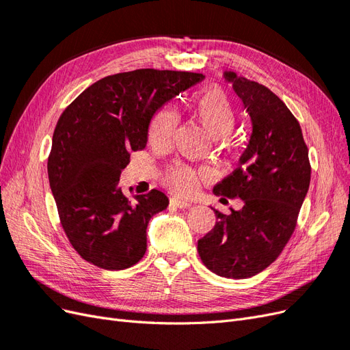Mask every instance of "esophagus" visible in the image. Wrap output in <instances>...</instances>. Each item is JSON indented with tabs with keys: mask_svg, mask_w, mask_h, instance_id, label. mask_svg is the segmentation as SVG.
Masks as SVG:
<instances>
[{
	"mask_svg": "<svg viewBox=\"0 0 350 350\" xmlns=\"http://www.w3.org/2000/svg\"><path fill=\"white\" fill-rule=\"evenodd\" d=\"M171 203L175 204V206L179 207V208H188V207H191V203H189V201L183 200V198H178V197H172V198H171Z\"/></svg>",
	"mask_w": 350,
	"mask_h": 350,
	"instance_id": "1",
	"label": "esophagus"
}]
</instances>
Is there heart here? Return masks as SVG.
I'll return each mask as SVG.
<instances>
[{
	"label": "heart",
	"instance_id": "1",
	"mask_svg": "<svg viewBox=\"0 0 350 350\" xmlns=\"http://www.w3.org/2000/svg\"><path fill=\"white\" fill-rule=\"evenodd\" d=\"M193 112L198 122L213 137L228 135L237 124L235 105L220 88H208L201 92L194 102ZM176 121V113L172 109H159L149 124V143L156 149L167 147L171 144ZM207 174L206 169L175 163L166 169L163 183L175 193L191 194L197 189L200 178Z\"/></svg>",
	"mask_w": 350,
	"mask_h": 350
}]
</instances>
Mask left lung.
I'll use <instances>...</instances> for the list:
<instances>
[{
  "label": "left lung",
  "instance_id": "obj_1",
  "mask_svg": "<svg viewBox=\"0 0 350 350\" xmlns=\"http://www.w3.org/2000/svg\"><path fill=\"white\" fill-rule=\"evenodd\" d=\"M251 116L252 134L239 165L215 185L216 196L241 198V210L216 213V225L198 239L204 266L217 276L247 279L276 260L296 228L308 193L311 165L298 120L270 89L225 71Z\"/></svg>",
  "mask_w": 350,
  "mask_h": 350
}]
</instances>
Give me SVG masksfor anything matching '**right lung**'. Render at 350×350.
<instances>
[{"label":"right lung","mask_w":350,"mask_h":350,"mask_svg":"<svg viewBox=\"0 0 350 350\" xmlns=\"http://www.w3.org/2000/svg\"><path fill=\"white\" fill-rule=\"evenodd\" d=\"M203 74L142 68L93 83L57 122L48 176L61 226L79 256L105 270L139 262L149 220L167 207L152 189L126 197L118 187L130 153L143 150L154 112Z\"/></svg>","instance_id":"obj_1"}]
</instances>
